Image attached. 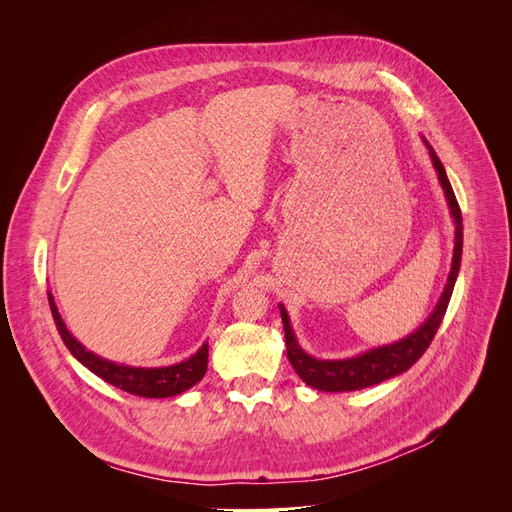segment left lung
Here are the masks:
<instances>
[{"instance_id": "obj_1", "label": "left lung", "mask_w": 512, "mask_h": 512, "mask_svg": "<svg viewBox=\"0 0 512 512\" xmlns=\"http://www.w3.org/2000/svg\"><path fill=\"white\" fill-rule=\"evenodd\" d=\"M433 166L438 170V179L444 188L448 207H451V213L455 218V252H453V267H451V275H448L446 288L442 292V297L433 309V314L425 320V324L418 331H414L412 335H408L406 339H401L397 344L391 346H382L376 350H369L361 356H354V359H344V361H318L312 359V356L305 354L297 339L292 335L290 322H288V314L286 309H282V322H284V333H286V352H288V361L297 371L299 378L312 386V389L318 391H329V393H344V391H359V389H367V386L380 384L389 378H395L399 374L408 371L421 356L425 354V350L429 348V344L436 337L440 322L446 314L448 301H451V294L455 288V280L457 273L461 267V247H463V224H461V209L455 198V192L451 188V181L446 177V170L440 162V158L436 156V151L427 143V138H423Z\"/></svg>"}]
</instances>
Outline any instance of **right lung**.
<instances>
[{
	"mask_svg": "<svg viewBox=\"0 0 512 512\" xmlns=\"http://www.w3.org/2000/svg\"><path fill=\"white\" fill-rule=\"evenodd\" d=\"M49 305L51 314L57 324V331L64 339L66 348L79 359L89 371H94L96 376L106 380L108 384L117 386V389L138 395V397H173L183 391H188L190 386L203 380L207 371V359H209V346L205 344L188 361L170 365V367H156V369H145V367H128V365H117L106 359H100L94 352L85 350L76 339L68 333L64 320H61L57 305L49 294Z\"/></svg>",
	"mask_w": 512,
	"mask_h": 512,
	"instance_id": "add662e5",
	"label": "right lung"
}]
</instances>
